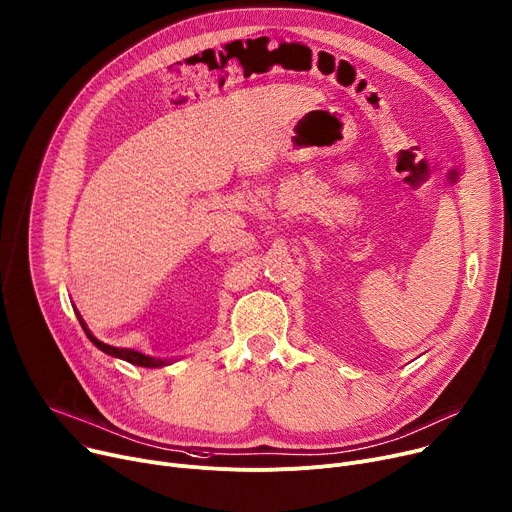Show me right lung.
<instances>
[{
	"mask_svg": "<svg viewBox=\"0 0 512 512\" xmlns=\"http://www.w3.org/2000/svg\"><path fill=\"white\" fill-rule=\"evenodd\" d=\"M75 316H77V320H80V326L84 328V332H86V336L90 338V342H92L94 346H98L102 352H106V355L114 357V359H123V361L131 363V365H137V367H145V369H157V367L170 365V363L174 361V359H155V357L143 355V352H139V350H133V348H119V346H110V344H104V342H100L96 336H92V332L86 328V324H84V320H82L80 313L75 311Z\"/></svg>",
	"mask_w": 512,
	"mask_h": 512,
	"instance_id": "add662e5",
	"label": "right lung"
}]
</instances>
